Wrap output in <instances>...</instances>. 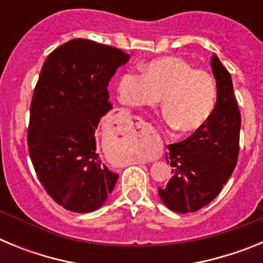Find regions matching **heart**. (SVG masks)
Instances as JSON below:
<instances>
[{
  "instance_id": "obj_1",
  "label": "heart",
  "mask_w": 263,
  "mask_h": 263,
  "mask_svg": "<svg viewBox=\"0 0 263 263\" xmlns=\"http://www.w3.org/2000/svg\"><path fill=\"white\" fill-rule=\"evenodd\" d=\"M117 93L121 103L129 106L153 108L162 97L167 121L183 133L201 129L217 103L215 78L178 57L153 60L143 67V73H122Z\"/></svg>"
}]
</instances>
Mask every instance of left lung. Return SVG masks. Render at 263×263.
<instances>
[{
	"label": "left lung",
	"instance_id": "obj_1",
	"mask_svg": "<svg viewBox=\"0 0 263 263\" xmlns=\"http://www.w3.org/2000/svg\"><path fill=\"white\" fill-rule=\"evenodd\" d=\"M211 68L217 84L215 110L191 137L168 145L166 160L174 167V175L158 187L160 200L178 213L196 212L210 204L231 178L240 152L241 115L231 73L216 55Z\"/></svg>",
	"mask_w": 263,
	"mask_h": 263
}]
</instances>
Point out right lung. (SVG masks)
<instances>
[{
	"label": "right lung",
	"mask_w": 263,
	"mask_h": 263,
	"mask_svg": "<svg viewBox=\"0 0 263 263\" xmlns=\"http://www.w3.org/2000/svg\"><path fill=\"white\" fill-rule=\"evenodd\" d=\"M129 58L110 46L72 39L42 67L30 108L29 153L47 194L72 212L99 210L117 183L118 174L97 153L95 133L113 109L109 81Z\"/></svg>",
	"instance_id": "obj_1"
}]
</instances>
